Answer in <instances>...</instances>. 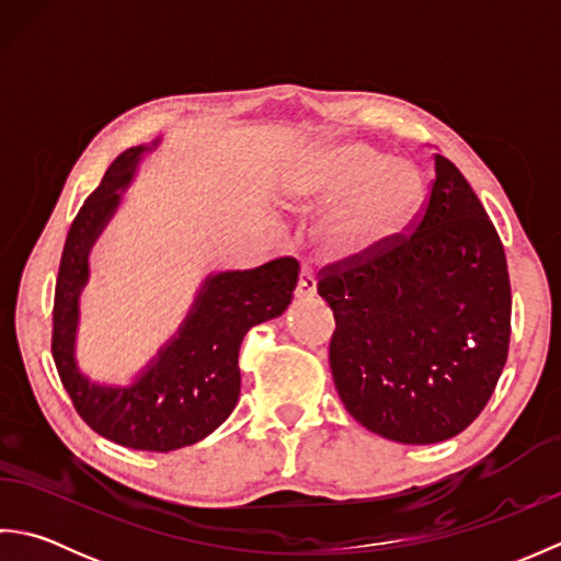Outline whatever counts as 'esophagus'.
<instances>
[{"label": "esophagus", "instance_id": "34e87169", "mask_svg": "<svg viewBox=\"0 0 561 561\" xmlns=\"http://www.w3.org/2000/svg\"><path fill=\"white\" fill-rule=\"evenodd\" d=\"M318 294V282H316V274L311 267H301V274H299V284H296V299H313V296Z\"/></svg>", "mask_w": 561, "mask_h": 561}]
</instances>
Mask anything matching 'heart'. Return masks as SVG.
Segmentation results:
<instances>
[{
  "mask_svg": "<svg viewBox=\"0 0 561 561\" xmlns=\"http://www.w3.org/2000/svg\"><path fill=\"white\" fill-rule=\"evenodd\" d=\"M284 205L301 217L332 211L320 229L323 253L340 265H356L410 229L424 205V178L414 163L362 141H332L294 171Z\"/></svg>",
  "mask_w": 561,
  "mask_h": 561,
  "instance_id": "heart-1",
  "label": "heart"
}]
</instances>
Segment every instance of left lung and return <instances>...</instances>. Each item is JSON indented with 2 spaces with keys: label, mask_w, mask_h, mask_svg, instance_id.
Listing matches in <instances>:
<instances>
[{
  "label": "left lung",
  "mask_w": 561,
  "mask_h": 561,
  "mask_svg": "<svg viewBox=\"0 0 561 561\" xmlns=\"http://www.w3.org/2000/svg\"><path fill=\"white\" fill-rule=\"evenodd\" d=\"M436 178L410 238L318 294L335 316L330 368L356 422L398 444H438L490 402L511 335L504 245L470 183L436 153Z\"/></svg>",
  "instance_id": "obj_1"
}]
</instances>
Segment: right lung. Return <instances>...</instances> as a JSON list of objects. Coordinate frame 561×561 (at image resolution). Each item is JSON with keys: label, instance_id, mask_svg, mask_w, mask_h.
Instances as JSON below:
<instances>
[{"label": "right lung", "instance_id": "add662e5", "mask_svg": "<svg viewBox=\"0 0 561 561\" xmlns=\"http://www.w3.org/2000/svg\"><path fill=\"white\" fill-rule=\"evenodd\" d=\"M159 145L161 137L123 151L71 221L55 287L53 356L93 432L125 448L169 453L197 444L229 420L241 396V342L250 328L287 311L299 262L279 257L255 270L207 274L183 323L125 386L83 374L77 359L79 299L91 277V250L121 209L141 161Z\"/></svg>", "mask_w": 561, "mask_h": 561}]
</instances>
